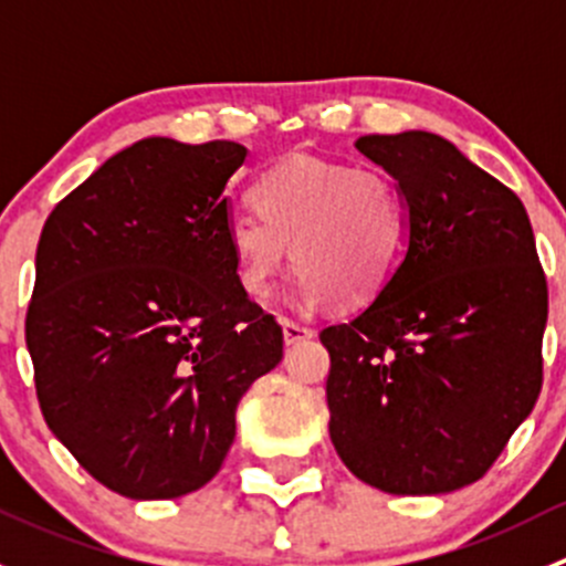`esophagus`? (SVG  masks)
<instances>
[{
    "label": "esophagus",
    "mask_w": 566,
    "mask_h": 566,
    "mask_svg": "<svg viewBox=\"0 0 566 566\" xmlns=\"http://www.w3.org/2000/svg\"><path fill=\"white\" fill-rule=\"evenodd\" d=\"M282 334H284V345H298V342L312 339L315 331L306 328V325L293 323V319H282Z\"/></svg>",
    "instance_id": "1"
}]
</instances>
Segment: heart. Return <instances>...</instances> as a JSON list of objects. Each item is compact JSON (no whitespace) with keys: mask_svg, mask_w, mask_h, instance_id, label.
I'll return each instance as SVG.
<instances>
[{"mask_svg":"<svg viewBox=\"0 0 566 566\" xmlns=\"http://www.w3.org/2000/svg\"><path fill=\"white\" fill-rule=\"evenodd\" d=\"M254 210L232 216L227 243L251 301L276 290L284 268L301 271L304 306H361L389 282L405 235L397 182L373 167L295 156L268 169L251 191Z\"/></svg>","mask_w":566,"mask_h":566,"instance_id":"obj_1","label":"heart"}]
</instances>
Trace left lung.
I'll return each instance as SVG.
<instances>
[{
    "label": "left lung",
    "instance_id": "8db88e82",
    "mask_svg": "<svg viewBox=\"0 0 566 566\" xmlns=\"http://www.w3.org/2000/svg\"><path fill=\"white\" fill-rule=\"evenodd\" d=\"M397 180L405 247L389 282L319 331L336 454L394 495L488 473L542 389L547 284L521 199L443 136H361Z\"/></svg>",
    "mask_w": 566,
    "mask_h": 566
}]
</instances>
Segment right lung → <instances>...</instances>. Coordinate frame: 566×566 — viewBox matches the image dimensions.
I'll use <instances>...</instances> for the list:
<instances>
[{
    "label": "right lung",
    "instance_id": "obj_1",
    "mask_svg": "<svg viewBox=\"0 0 566 566\" xmlns=\"http://www.w3.org/2000/svg\"><path fill=\"white\" fill-rule=\"evenodd\" d=\"M238 142L150 136L67 193L40 232L27 347L40 410L90 476L134 501L219 473L235 410L284 336L227 243Z\"/></svg>",
    "mask_w": 566,
    "mask_h": 566
}]
</instances>
